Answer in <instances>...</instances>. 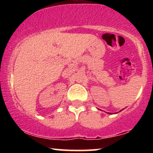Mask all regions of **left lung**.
<instances>
[{"label": "left lung", "instance_id": "8db88e82", "mask_svg": "<svg viewBox=\"0 0 153 153\" xmlns=\"http://www.w3.org/2000/svg\"><path fill=\"white\" fill-rule=\"evenodd\" d=\"M121 111H122V110H121ZM109 114H111V113H109Z\"/></svg>", "mask_w": 153, "mask_h": 153}]
</instances>
